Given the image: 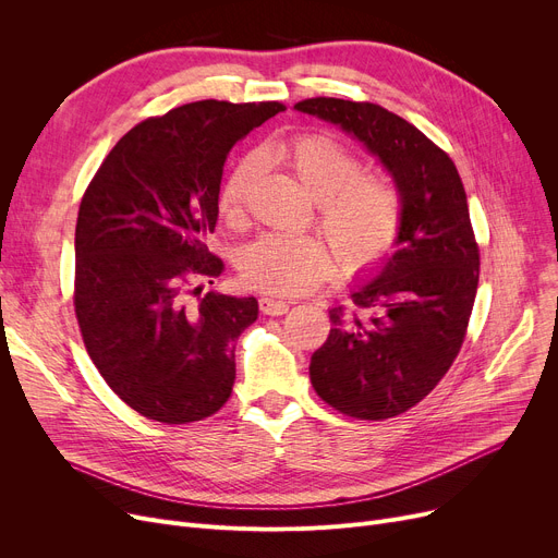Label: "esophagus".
<instances>
[{
    "label": "esophagus",
    "mask_w": 558,
    "mask_h": 558,
    "mask_svg": "<svg viewBox=\"0 0 558 558\" xmlns=\"http://www.w3.org/2000/svg\"><path fill=\"white\" fill-rule=\"evenodd\" d=\"M259 310H262V314H267V316H282V314L289 312V303L264 296V299H259Z\"/></svg>",
    "instance_id": "1"
}]
</instances>
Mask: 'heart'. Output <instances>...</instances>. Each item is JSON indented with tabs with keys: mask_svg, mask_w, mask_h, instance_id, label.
Here are the masks:
<instances>
[{
	"mask_svg": "<svg viewBox=\"0 0 558 558\" xmlns=\"http://www.w3.org/2000/svg\"><path fill=\"white\" fill-rule=\"evenodd\" d=\"M264 162L280 165L318 203V221L328 232L343 274L357 276L383 264L402 230V196L391 179L362 171L360 156L328 133H299L269 144ZM259 179V160L242 158L223 179L217 196L226 221L244 217ZM335 271V253L316 234L271 232L242 255V278L248 287L278 296H299Z\"/></svg>",
	"mask_w": 558,
	"mask_h": 558,
	"instance_id": "1",
	"label": "heart"
}]
</instances>
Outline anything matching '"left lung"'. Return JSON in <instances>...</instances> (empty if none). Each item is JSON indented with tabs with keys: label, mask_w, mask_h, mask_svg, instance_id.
Instances as JSON below:
<instances>
[{
	"label": "left lung",
	"mask_w": 558,
	"mask_h": 558,
	"mask_svg": "<svg viewBox=\"0 0 558 558\" xmlns=\"http://www.w3.org/2000/svg\"><path fill=\"white\" fill-rule=\"evenodd\" d=\"M301 112L366 144L402 196L398 251L379 276L332 307V330L312 355L320 400L360 421H385L441 383L465 339L480 282V246L461 175L414 124L371 101L303 99Z\"/></svg>",
	"instance_id": "left-lung-1"
}]
</instances>
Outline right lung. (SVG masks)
I'll list each match as a JSON object with an SVG mask.
<instances>
[{"label": "right lung", "mask_w": 558, "mask_h": 558, "mask_svg": "<svg viewBox=\"0 0 558 558\" xmlns=\"http://www.w3.org/2000/svg\"><path fill=\"white\" fill-rule=\"evenodd\" d=\"M280 110L203 99L149 117L112 146L81 198V337L106 385L149 421H203L232 393L234 341L257 301L201 294L198 282L223 271L205 240L234 142Z\"/></svg>", "instance_id": "add662e5"}]
</instances>
